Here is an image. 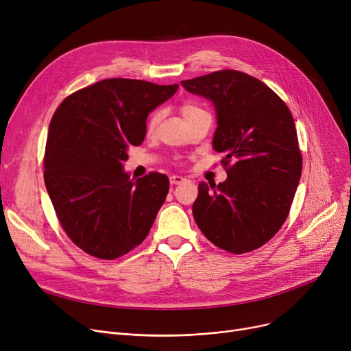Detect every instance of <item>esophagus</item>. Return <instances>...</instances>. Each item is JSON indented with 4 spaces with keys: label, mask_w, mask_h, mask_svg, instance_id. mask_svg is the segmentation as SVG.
Masks as SVG:
<instances>
[{
    "label": "esophagus",
    "mask_w": 351,
    "mask_h": 351,
    "mask_svg": "<svg viewBox=\"0 0 351 351\" xmlns=\"http://www.w3.org/2000/svg\"><path fill=\"white\" fill-rule=\"evenodd\" d=\"M186 179L183 178V176H180V175H172L171 178H169V182H171V185H180L182 182H185Z\"/></svg>",
    "instance_id": "esophagus-1"
}]
</instances>
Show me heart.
<instances>
[{
    "instance_id": "obj_1",
    "label": "heart",
    "mask_w": 351,
    "mask_h": 351,
    "mask_svg": "<svg viewBox=\"0 0 351 351\" xmlns=\"http://www.w3.org/2000/svg\"><path fill=\"white\" fill-rule=\"evenodd\" d=\"M200 110H202V109L197 108V106L193 105V104H185V105H183V106L180 108V112H182L183 118H188V117H191V115H193V114H197V112H200ZM158 121H159V114H158V112L152 114L151 118H149V122H147V128L154 129V128L156 126Z\"/></svg>"
}]
</instances>
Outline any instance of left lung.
Segmentation results:
<instances>
[{
  "label": "left lung",
  "instance_id": "1",
  "mask_svg": "<svg viewBox=\"0 0 351 351\" xmlns=\"http://www.w3.org/2000/svg\"><path fill=\"white\" fill-rule=\"evenodd\" d=\"M213 104L212 146L223 154L228 178L199 183L193 217L209 241L230 253L263 246L289 215L302 175L296 126L286 104L262 81L225 69L182 81Z\"/></svg>",
  "mask_w": 351,
  "mask_h": 351
}]
</instances>
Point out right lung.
Masks as SVG:
<instances>
[{
    "label": "right lung",
    "mask_w": 351,
    "mask_h": 351,
    "mask_svg": "<svg viewBox=\"0 0 351 351\" xmlns=\"http://www.w3.org/2000/svg\"><path fill=\"white\" fill-rule=\"evenodd\" d=\"M173 85L112 78L73 92L49 123L44 179L71 241L112 261L141 245L169 192L166 175L131 179L123 169L152 110L173 97Z\"/></svg>",
    "instance_id": "obj_1"
}]
</instances>
